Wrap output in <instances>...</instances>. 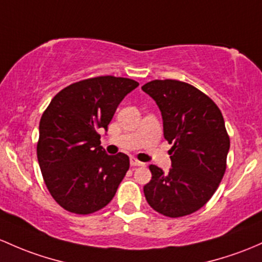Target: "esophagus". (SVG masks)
<instances>
[{
    "label": "esophagus",
    "mask_w": 262,
    "mask_h": 262,
    "mask_svg": "<svg viewBox=\"0 0 262 262\" xmlns=\"http://www.w3.org/2000/svg\"><path fill=\"white\" fill-rule=\"evenodd\" d=\"M130 164L131 166H134V167H137V166H143V164L141 161H139L137 159H135V157H131L130 159Z\"/></svg>",
    "instance_id": "1"
}]
</instances>
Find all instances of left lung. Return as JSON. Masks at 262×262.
<instances>
[{
    "label": "left lung",
    "instance_id": "obj_1",
    "mask_svg": "<svg viewBox=\"0 0 262 262\" xmlns=\"http://www.w3.org/2000/svg\"><path fill=\"white\" fill-rule=\"evenodd\" d=\"M141 89L156 101L172 167L164 173L150 165L152 179L143 186L148 205L167 217L201 209L217 190L226 171L230 137L220 108L190 83L154 80Z\"/></svg>",
    "mask_w": 262,
    "mask_h": 262
}]
</instances>
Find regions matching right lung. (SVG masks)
<instances>
[{
    "label": "right lung",
    "mask_w": 262,
    "mask_h": 262,
    "mask_svg": "<svg viewBox=\"0 0 262 262\" xmlns=\"http://www.w3.org/2000/svg\"><path fill=\"white\" fill-rule=\"evenodd\" d=\"M137 86L126 77L86 78L61 90L42 114L38 164L47 190L64 210L89 215L114 199L130 159L106 154L97 128L107 130L117 106Z\"/></svg>",
    "instance_id": "obj_1"
}]
</instances>
